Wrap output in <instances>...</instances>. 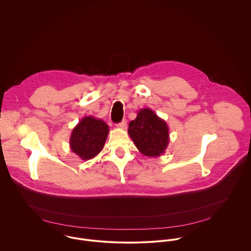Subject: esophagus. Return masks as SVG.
I'll return each instance as SVG.
<instances>
[{
	"mask_svg": "<svg viewBox=\"0 0 251 251\" xmlns=\"http://www.w3.org/2000/svg\"><path fill=\"white\" fill-rule=\"evenodd\" d=\"M117 127L121 128V129H126V121L123 120L121 123L117 124Z\"/></svg>",
	"mask_w": 251,
	"mask_h": 251,
	"instance_id": "esophagus-1",
	"label": "esophagus"
}]
</instances>
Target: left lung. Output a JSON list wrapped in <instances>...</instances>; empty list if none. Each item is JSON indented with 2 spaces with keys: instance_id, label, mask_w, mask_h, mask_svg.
<instances>
[{
  "instance_id": "obj_1",
  "label": "left lung",
  "mask_w": 251,
  "mask_h": 251,
  "mask_svg": "<svg viewBox=\"0 0 251 251\" xmlns=\"http://www.w3.org/2000/svg\"><path fill=\"white\" fill-rule=\"evenodd\" d=\"M127 132L138 151L149 157L163 154L170 141L166 122L150 108L138 111L136 119L129 123Z\"/></svg>"
}]
</instances>
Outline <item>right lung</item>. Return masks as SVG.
<instances>
[{"instance_id": "right-lung-1", "label": "right lung", "mask_w": 251, "mask_h": 251, "mask_svg": "<svg viewBox=\"0 0 251 251\" xmlns=\"http://www.w3.org/2000/svg\"><path fill=\"white\" fill-rule=\"evenodd\" d=\"M109 133L107 124L93 116L82 118L72 129L70 147L82 160L97 156L104 147Z\"/></svg>"}]
</instances>
